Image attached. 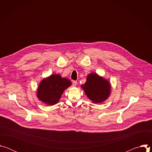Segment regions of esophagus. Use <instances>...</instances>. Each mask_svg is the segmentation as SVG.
Segmentation results:
<instances>
[{"label": "esophagus", "mask_w": 152, "mask_h": 152, "mask_svg": "<svg viewBox=\"0 0 152 152\" xmlns=\"http://www.w3.org/2000/svg\"><path fill=\"white\" fill-rule=\"evenodd\" d=\"M73 85L74 86H76L77 85V82L75 81V80H73Z\"/></svg>", "instance_id": "34e87169"}]
</instances>
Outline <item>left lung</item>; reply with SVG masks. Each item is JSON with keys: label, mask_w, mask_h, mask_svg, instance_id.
Listing matches in <instances>:
<instances>
[{"label": "left lung", "mask_w": 152, "mask_h": 152, "mask_svg": "<svg viewBox=\"0 0 152 152\" xmlns=\"http://www.w3.org/2000/svg\"><path fill=\"white\" fill-rule=\"evenodd\" d=\"M87 97L93 103H100L110 96L111 85L109 80L96 73H90L86 77V82L81 85Z\"/></svg>", "instance_id": "1"}]
</instances>
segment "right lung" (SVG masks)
<instances>
[{"label":"right lung","instance_id":"add662e5","mask_svg":"<svg viewBox=\"0 0 152 152\" xmlns=\"http://www.w3.org/2000/svg\"><path fill=\"white\" fill-rule=\"evenodd\" d=\"M72 82L59 74L42 79L38 85L36 95L38 100L48 105L58 103L64 91L72 85Z\"/></svg>","mask_w":152,"mask_h":152}]
</instances>
